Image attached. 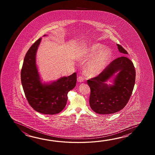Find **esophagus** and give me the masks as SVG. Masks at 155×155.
<instances>
[{"instance_id": "esophagus-1", "label": "esophagus", "mask_w": 155, "mask_h": 155, "mask_svg": "<svg viewBox=\"0 0 155 155\" xmlns=\"http://www.w3.org/2000/svg\"><path fill=\"white\" fill-rule=\"evenodd\" d=\"M84 78L82 76H79V78H78V82H84Z\"/></svg>"}]
</instances>
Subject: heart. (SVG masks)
Instances as JSON below:
<instances>
[{
    "label": "heart",
    "instance_id": "1",
    "mask_svg": "<svg viewBox=\"0 0 155 155\" xmlns=\"http://www.w3.org/2000/svg\"><path fill=\"white\" fill-rule=\"evenodd\" d=\"M103 45L100 44H94L89 46L86 51V58H91L97 54L89 63L86 67L87 73L90 75H94L101 73L108 65L111 58V53L107 48H104L101 50Z\"/></svg>",
    "mask_w": 155,
    "mask_h": 155
}]
</instances>
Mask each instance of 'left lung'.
Here are the masks:
<instances>
[{
  "label": "left lung",
  "mask_w": 155,
  "mask_h": 155,
  "mask_svg": "<svg viewBox=\"0 0 155 155\" xmlns=\"http://www.w3.org/2000/svg\"><path fill=\"white\" fill-rule=\"evenodd\" d=\"M119 51L128 54L121 45L117 44ZM113 85L105 82L114 74ZM135 67L129 58L121 56L112 61L99 75L87 81L90 87V107L99 114H111L122 110L127 104L134 87Z\"/></svg>",
  "instance_id": "8db88e82"
}]
</instances>
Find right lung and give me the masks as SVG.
Returning <instances> with one entry per match:
<instances>
[{
    "label": "right lung",
    "instance_id": "obj_1",
    "mask_svg": "<svg viewBox=\"0 0 155 155\" xmlns=\"http://www.w3.org/2000/svg\"><path fill=\"white\" fill-rule=\"evenodd\" d=\"M41 40L34 43L26 53L21 71V81L30 105L37 112L54 115L65 107L68 93L76 86L77 76L74 73L55 81L41 82L36 64V51Z\"/></svg>",
    "mask_w": 155,
    "mask_h": 155
}]
</instances>
